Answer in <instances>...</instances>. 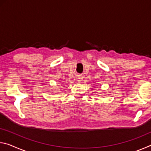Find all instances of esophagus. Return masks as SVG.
I'll return each mask as SVG.
<instances>
[{
  "label": "esophagus",
  "mask_w": 151,
  "mask_h": 151,
  "mask_svg": "<svg viewBox=\"0 0 151 151\" xmlns=\"http://www.w3.org/2000/svg\"><path fill=\"white\" fill-rule=\"evenodd\" d=\"M82 79H83V77H82V76H79V77L77 78V81H78L79 83H80Z\"/></svg>",
  "instance_id": "34e87169"
}]
</instances>
